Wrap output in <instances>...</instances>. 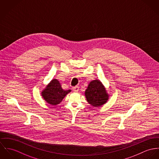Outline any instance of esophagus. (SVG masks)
Here are the masks:
<instances>
[{
    "instance_id": "34e87169",
    "label": "esophagus",
    "mask_w": 159,
    "mask_h": 159,
    "mask_svg": "<svg viewBox=\"0 0 159 159\" xmlns=\"http://www.w3.org/2000/svg\"><path fill=\"white\" fill-rule=\"evenodd\" d=\"M72 89L74 91H78L79 89V87L78 86H76V87H74L72 88Z\"/></svg>"
}]
</instances>
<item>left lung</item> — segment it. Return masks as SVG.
<instances>
[{"label":"left lung","instance_id":"obj_1","mask_svg":"<svg viewBox=\"0 0 159 159\" xmlns=\"http://www.w3.org/2000/svg\"><path fill=\"white\" fill-rule=\"evenodd\" d=\"M85 96L89 104L94 107H101L108 101L109 94L102 83L98 79L89 82L85 91Z\"/></svg>","mask_w":159,"mask_h":159}]
</instances>
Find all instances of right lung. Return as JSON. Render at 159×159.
<instances>
[{"instance_id": "right-lung-1", "label": "right lung", "mask_w": 159, "mask_h": 159, "mask_svg": "<svg viewBox=\"0 0 159 159\" xmlns=\"http://www.w3.org/2000/svg\"><path fill=\"white\" fill-rule=\"evenodd\" d=\"M71 91V89H62L60 82L57 79H54L42 90L41 96L47 103L52 106H57Z\"/></svg>"}]
</instances>
